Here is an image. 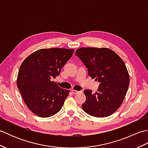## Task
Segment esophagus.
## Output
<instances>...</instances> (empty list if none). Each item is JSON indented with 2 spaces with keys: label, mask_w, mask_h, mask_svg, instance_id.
Returning <instances> with one entry per match:
<instances>
[{
  "label": "esophagus",
  "mask_w": 148,
  "mask_h": 148,
  "mask_svg": "<svg viewBox=\"0 0 148 148\" xmlns=\"http://www.w3.org/2000/svg\"><path fill=\"white\" fill-rule=\"evenodd\" d=\"M72 93H73V94H77V93H79V92H81V91H77V90H72Z\"/></svg>",
  "instance_id": "esophagus-1"
}]
</instances>
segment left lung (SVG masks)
Masks as SVG:
<instances>
[{
	"mask_svg": "<svg viewBox=\"0 0 148 148\" xmlns=\"http://www.w3.org/2000/svg\"><path fill=\"white\" fill-rule=\"evenodd\" d=\"M75 55L86 66L88 75L100 83L97 92L85 90L83 111L91 116L104 118L113 114L123 101L130 84L124 62L112 50L106 48H81Z\"/></svg>",
	"mask_w": 148,
	"mask_h": 148,
	"instance_id": "1",
	"label": "left lung"
}]
</instances>
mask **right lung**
Returning <instances> with one entry per match:
<instances>
[{"instance_id": "right-lung-1", "label": "right lung", "mask_w": 148, "mask_h": 148, "mask_svg": "<svg viewBox=\"0 0 148 148\" xmlns=\"http://www.w3.org/2000/svg\"><path fill=\"white\" fill-rule=\"evenodd\" d=\"M74 49H40L22 62L16 83L23 101L31 111L41 118L56 114L70 91L59 87L53 78L73 55Z\"/></svg>"}]
</instances>
